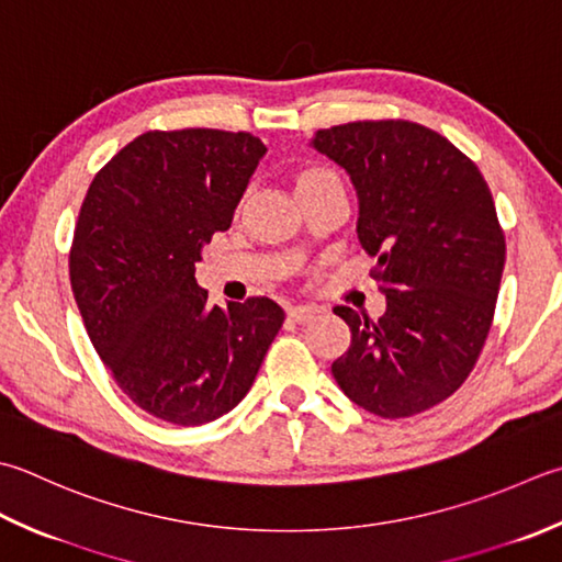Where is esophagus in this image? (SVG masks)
Here are the masks:
<instances>
[{
  "instance_id": "esophagus-1",
  "label": "esophagus",
  "mask_w": 562,
  "mask_h": 562,
  "mask_svg": "<svg viewBox=\"0 0 562 562\" xmlns=\"http://www.w3.org/2000/svg\"><path fill=\"white\" fill-rule=\"evenodd\" d=\"M288 316L292 318L294 324H310L312 318L316 316V310L314 306H306V304H300V306H292V310L288 312Z\"/></svg>"
}]
</instances>
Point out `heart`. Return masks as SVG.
Returning a JSON list of instances; mask_svg holds the SVG:
<instances>
[{
    "label": "heart",
    "instance_id": "b5f03b06",
    "mask_svg": "<svg viewBox=\"0 0 562 562\" xmlns=\"http://www.w3.org/2000/svg\"><path fill=\"white\" fill-rule=\"evenodd\" d=\"M324 187H344V184H340L338 175L334 170L324 168V165H304V168L296 170L294 175L296 194L324 190Z\"/></svg>",
    "mask_w": 562,
    "mask_h": 562
}]
</instances>
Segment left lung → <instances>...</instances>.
<instances>
[{"label":"left lung","instance_id":"left-lung-1","mask_svg":"<svg viewBox=\"0 0 562 562\" xmlns=\"http://www.w3.org/2000/svg\"><path fill=\"white\" fill-rule=\"evenodd\" d=\"M312 146L350 175L360 246L387 296L378 322L334 310L350 328L334 378L382 419L422 414L468 380L490 334L507 256L490 187L465 153L414 121L322 128Z\"/></svg>","mask_w":562,"mask_h":562}]
</instances>
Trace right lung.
Wrapping results in <instances>:
<instances>
[{"label":"right lung","mask_w":562,"mask_h":562,"mask_svg":"<svg viewBox=\"0 0 562 562\" xmlns=\"http://www.w3.org/2000/svg\"><path fill=\"white\" fill-rule=\"evenodd\" d=\"M266 150L246 131H148L87 190L70 248L77 310L121 392L156 419L200 426L234 409L284 322L268 296L212 306L194 278Z\"/></svg>","instance_id":"add662e5"}]
</instances>
